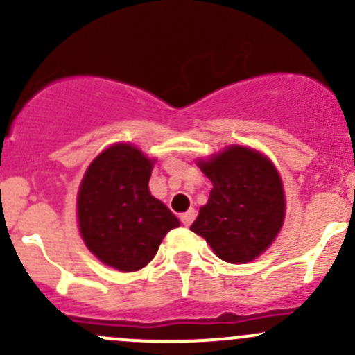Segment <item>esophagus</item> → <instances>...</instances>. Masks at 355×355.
Instances as JSON below:
<instances>
[{
  "label": "esophagus",
  "mask_w": 355,
  "mask_h": 355,
  "mask_svg": "<svg viewBox=\"0 0 355 355\" xmlns=\"http://www.w3.org/2000/svg\"><path fill=\"white\" fill-rule=\"evenodd\" d=\"M195 217H196V212L193 209H189L188 212L181 214V217H179V219H181V223L184 224V226H189V224H191L193 220H195Z\"/></svg>",
  "instance_id": "1"
}]
</instances>
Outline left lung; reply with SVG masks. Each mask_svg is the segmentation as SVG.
Segmentation results:
<instances>
[{
  "label": "left lung",
  "mask_w": 355,
  "mask_h": 355,
  "mask_svg": "<svg viewBox=\"0 0 355 355\" xmlns=\"http://www.w3.org/2000/svg\"><path fill=\"white\" fill-rule=\"evenodd\" d=\"M196 164L214 188L191 231L230 264L257 259L278 236L285 219V191L275 164L240 145Z\"/></svg>",
  "instance_id": "obj_1"
}]
</instances>
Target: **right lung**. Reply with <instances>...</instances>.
I'll return each instance as SVG.
<instances>
[{"label":"right lung","instance_id":"right-lung-1","mask_svg":"<svg viewBox=\"0 0 355 355\" xmlns=\"http://www.w3.org/2000/svg\"><path fill=\"white\" fill-rule=\"evenodd\" d=\"M155 160L129 143H115L87 167L77 193L84 243L105 266L132 272L145 268L179 219L152 196Z\"/></svg>","mask_w":355,"mask_h":355}]
</instances>
